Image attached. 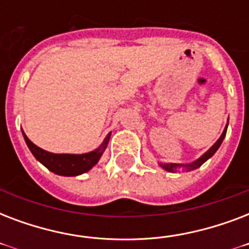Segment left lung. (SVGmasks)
Wrapping results in <instances>:
<instances>
[{
	"instance_id": "obj_1",
	"label": "left lung",
	"mask_w": 249,
	"mask_h": 249,
	"mask_svg": "<svg viewBox=\"0 0 249 249\" xmlns=\"http://www.w3.org/2000/svg\"><path fill=\"white\" fill-rule=\"evenodd\" d=\"M228 125L229 123L226 124V126H225L224 132H222V134L220 136V138L214 142V144H213L212 147L209 148L208 151H205L203 155L199 158V159L194 160V161H191V163H186V164H177V163H159V166L160 168H163L164 170H166V172H170V173H177L178 169H183L186 170V172H190V170H195L197 169L199 166H201L203 164L207 161L208 159H211L214 154H216V151L220 148L221 143H222V141L225 140V136H226V132H228Z\"/></svg>"
}]
</instances>
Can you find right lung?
I'll list each match as a JSON object with an SVG mask.
<instances>
[{"instance_id": "obj_1", "label": "right lung", "mask_w": 249, "mask_h": 249, "mask_svg": "<svg viewBox=\"0 0 249 249\" xmlns=\"http://www.w3.org/2000/svg\"><path fill=\"white\" fill-rule=\"evenodd\" d=\"M21 133H23L25 143L28 146L29 151L32 152V155L42 165L46 166L50 172L58 174V176H64V177H75V176H80V174L89 172L99 161L107 144H108L109 137H111V132H109L103 140V142L95 150L85 152V154H54V152H49L44 148L36 146L28 137L25 136L23 130Z\"/></svg>"}]
</instances>
